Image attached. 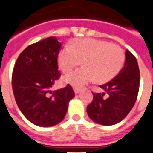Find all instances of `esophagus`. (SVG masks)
I'll return each instance as SVG.
<instances>
[{
	"label": "esophagus",
	"mask_w": 153,
	"mask_h": 153,
	"mask_svg": "<svg viewBox=\"0 0 153 153\" xmlns=\"http://www.w3.org/2000/svg\"><path fill=\"white\" fill-rule=\"evenodd\" d=\"M74 93L76 94H79L80 91H81V89H79V88H76V87H74Z\"/></svg>",
	"instance_id": "obj_1"
}]
</instances>
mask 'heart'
I'll list each match as a JSON object with an SVG mask.
<instances>
[{
  "instance_id": "heart-1",
  "label": "heart",
  "mask_w": 153,
  "mask_h": 153,
  "mask_svg": "<svg viewBox=\"0 0 153 153\" xmlns=\"http://www.w3.org/2000/svg\"><path fill=\"white\" fill-rule=\"evenodd\" d=\"M125 55L121 47L94 39H78L71 45L65 46L58 55L61 71L69 72L82 63L84 67L63 78V82L74 86H82L95 78L98 83L114 79L123 66Z\"/></svg>"
}]
</instances>
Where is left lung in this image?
I'll return each mask as SVG.
<instances>
[{"instance_id": "left-lung-1", "label": "left lung", "mask_w": 153, "mask_h": 153, "mask_svg": "<svg viewBox=\"0 0 153 153\" xmlns=\"http://www.w3.org/2000/svg\"><path fill=\"white\" fill-rule=\"evenodd\" d=\"M140 71L135 56L126 51V62L117 75L100 86L106 92L93 93V101L86 108L90 118L103 126H112L122 121L131 111L137 98Z\"/></svg>"}]
</instances>
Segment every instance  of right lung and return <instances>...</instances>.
Segmentation results:
<instances>
[{
	"label": "right lung",
	"instance_id": "right-lung-1",
	"mask_svg": "<svg viewBox=\"0 0 153 153\" xmlns=\"http://www.w3.org/2000/svg\"><path fill=\"white\" fill-rule=\"evenodd\" d=\"M61 46L55 36L31 44L19 55L13 68L12 85L16 104L36 126L51 127L59 123L74 97L69 84L51 91L60 76L57 58Z\"/></svg>",
	"mask_w": 153,
	"mask_h": 153
}]
</instances>
